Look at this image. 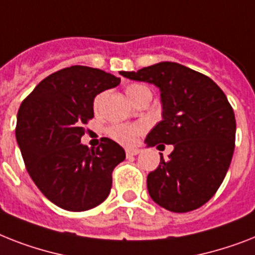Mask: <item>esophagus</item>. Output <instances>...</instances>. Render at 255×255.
<instances>
[{"label":"esophagus","instance_id":"1","mask_svg":"<svg viewBox=\"0 0 255 255\" xmlns=\"http://www.w3.org/2000/svg\"><path fill=\"white\" fill-rule=\"evenodd\" d=\"M126 153H127V156H136L140 153V149H134V148H128L126 149Z\"/></svg>","mask_w":255,"mask_h":255}]
</instances>
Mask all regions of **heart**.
Returning a JSON list of instances; mask_svg holds the SVG:
<instances>
[{"mask_svg":"<svg viewBox=\"0 0 255 255\" xmlns=\"http://www.w3.org/2000/svg\"><path fill=\"white\" fill-rule=\"evenodd\" d=\"M126 92H127L128 98L131 99L132 102H133L138 95L142 94V93L149 92V89L146 88V86H144V85L132 84L126 89ZM103 95L105 94H99L95 97L94 99L95 109H98V107L101 106ZM144 129H145V126H144V124H115V126H113V127H110L109 134L114 138V140H117V141L121 142V144H124V145H131V144H133V142L137 140V136L140 133H142Z\"/></svg>","mask_w":255,"mask_h":255,"instance_id":"b5f03b06","label":"heart"}]
</instances>
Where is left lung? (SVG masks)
<instances>
[{"mask_svg":"<svg viewBox=\"0 0 255 255\" xmlns=\"http://www.w3.org/2000/svg\"><path fill=\"white\" fill-rule=\"evenodd\" d=\"M119 73L160 90L162 121L145 144L174 149L148 174L150 198L179 214L202 207L224 181L235 150V113L225 94L210 77L170 61Z\"/></svg>","mask_w":255,"mask_h":255,"instance_id":"8db88e82","label":"left lung"}]
</instances>
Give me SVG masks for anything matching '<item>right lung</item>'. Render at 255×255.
<instances>
[{
  "label": "right lung",
  "mask_w": 255,
  "mask_h": 255,
  "mask_svg": "<svg viewBox=\"0 0 255 255\" xmlns=\"http://www.w3.org/2000/svg\"><path fill=\"white\" fill-rule=\"evenodd\" d=\"M121 78L97 68H65L41 81L16 115L15 137L31 179L43 195L72 212L106 199L113 170L126 158L118 142L103 137L97 149L81 142L94 117V98Z\"/></svg>",
  "instance_id": "right-lung-1"
}]
</instances>
